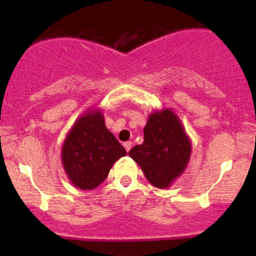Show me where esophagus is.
Segmentation results:
<instances>
[{"label": "esophagus", "instance_id": "1", "mask_svg": "<svg viewBox=\"0 0 256 256\" xmlns=\"http://www.w3.org/2000/svg\"><path fill=\"white\" fill-rule=\"evenodd\" d=\"M131 146L132 143L130 142V140H128V142H124V148L126 149V152H128L131 149Z\"/></svg>", "mask_w": 256, "mask_h": 256}]
</instances>
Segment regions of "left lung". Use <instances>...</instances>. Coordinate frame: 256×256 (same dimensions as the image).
Here are the masks:
<instances>
[{"label":"left lung","instance_id":"1","mask_svg":"<svg viewBox=\"0 0 256 256\" xmlns=\"http://www.w3.org/2000/svg\"><path fill=\"white\" fill-rule=\"evenodd\" d=\"M143 131L144 142L134 146L128 155L140 166L149 183L165 189L186 167L190 140L170 110L150 114Z\"/></svg>","mask_w":256,"mask_h":256}]
</instances>
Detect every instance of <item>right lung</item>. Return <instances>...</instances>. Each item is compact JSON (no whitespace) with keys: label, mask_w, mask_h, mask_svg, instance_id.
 I'll return each mask as SVG.
<instances>
[{"label":"right lung","mask_w":256,"mask_h":256,"mask_svg":"<svg viewBox=\"0 0 256 256\" xmlns=\"http://www.w3.org/2000/svg\"><path fill=\"white\" fill-rule=\"evenodd\" d=\"M126 150L107 130L100 112L77 120L62 146V164L76 186L91 190L107 178L110 167Z\"/></svg>","instance_id":"add662e5"}]
</instances>
